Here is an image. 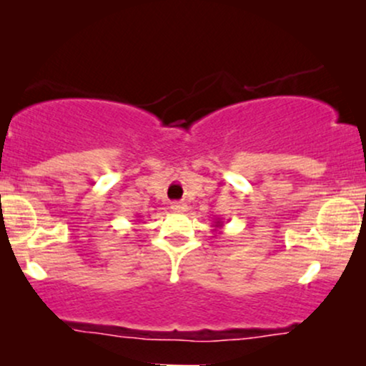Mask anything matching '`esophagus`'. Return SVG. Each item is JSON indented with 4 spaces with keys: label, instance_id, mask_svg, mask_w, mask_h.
<instances>
[{
    "label": "esophagus",
    "instance_id": "1",
    "mask_svg": "<svg viewBox=\"0 0 366 366\" xmlns=\"http://www.w3.org/2000/svg\"><path fill=\"white\" fill-rule=\"evenodd\" d=\"M170 208L174 209V212H177V213H184V212H187V204H186V203H182V201H174V203L170 204Z\"/></svg>",
    "mask_w": 366,
    "mask_h": 366
}]
</instances>
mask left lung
Here are the masks:
<instances>
[{
    "label": "left lung",
    "mask_w": 366,
    "mask_h": 366,
    "mask_svg": "<svg viewBox=\"0 0 366 366\" xmlns=\"http://www.w3.org/2000/svg\"><path fill=\"white\" fill-rule=\"evenodd\" d=\"M213 230H215V232H218V234H220V230H222V227H224V222H222L220 220V218H217V220L215 222H213Z\"/></svg>",
    "instance_id": "1"
}]
</instances>
